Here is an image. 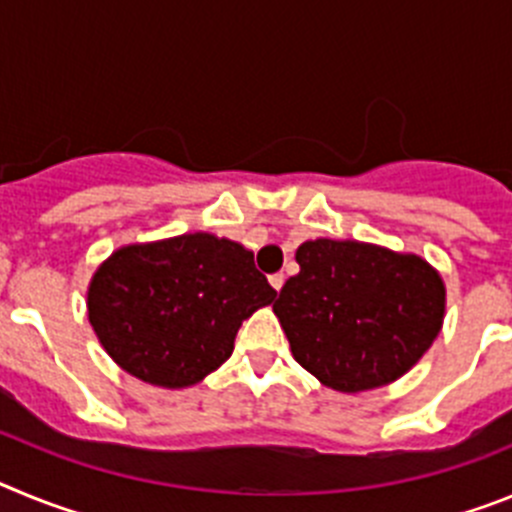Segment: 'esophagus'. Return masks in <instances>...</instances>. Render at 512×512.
Listing matches in <instances>:
<instances>
[{
	"mask_svg": "<svg viewBox=\"0 0 512 512\" xmlns=\"http://www.w3.org/2000/svg\"><path fill=\"white\" fill-rule=\"evenodd\" d=\"M269 284L279 292V289L284 287V274H271V277H269Z\"/></svg>",
	"mask_w": 512,
	"mask_h": 512,
	"instance_id": "34e87169",
	"label": "esophagus"
}]
</instances>
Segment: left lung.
Masks as SVG:
<instances>
[{"mask_svg":"<svg viewBox=\"0 0 512 512\" xmlns=\"http://www.w3.org/2000/svg\"><path fill=\"white\" fill-rule=\"evenodd\" d=\"M300 274L274 302L302 369L336 392L377 390L410 372L441 333L446 284L418 253L305 241Z\"/></svg>","mask_w":512,"mask_h":512,"instance_id":"left-lung-1","label":"left lung"}]
</instances>
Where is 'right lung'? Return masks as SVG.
<instances>
[{
  "mask_svg": "<svg viewBox=\"0 0 512 512\" xmlns=\"http://www.w3.org/2000/svg\"><path fill=\"white\" fill-rule=\"evenodd\" d=\"M274 297L241 243L184 233L112 251L89 282L87 310L120 369L184 390L230 359L243 320Z\"/></svg>",
  "mask_w": 512,
  "mask_h": 512,
  "instance_id": "right-lung-1",
  "label": "right lung"
}]
</instances>
